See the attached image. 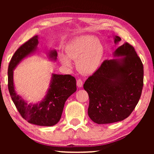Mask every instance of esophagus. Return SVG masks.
I'll use <instances>...</instances> for the list:
<instances>
[{
  "mask_svg": "<svg viewBox=\"0 0 154 154\" xmlns=\"http://www.w3.org/2000/svg\"><path fill=\"white\" fill-rule=\"evenodd\" d=\"M77 85L78 87H81L83 86V81L81 79H78L77 81Z\"/></svg>",
  "mask_w": 154,
  "mask_h": 154,
  "instance_id": "esophagus-1",
  "label": "esophagus"
}]
</instances>
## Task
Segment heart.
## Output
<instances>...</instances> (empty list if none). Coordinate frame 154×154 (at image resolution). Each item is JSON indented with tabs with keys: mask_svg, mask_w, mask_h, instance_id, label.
<instances>
[{
	"mask_svg": "<svg viewBox=\"0 0 154 154\" xmlns=\"http://www.w3.org/2000/svg\"><path fill=\"white\" fill-rule=\"evenodd\" d=\"M65 52L70 59L77 61L78 68L81 72L91 74L100 67L104 50L96 36L83 35L75 38L69 42L65 47ZM67 57L61 54L60 60L64 65L69 67L71 65V60Z\"/></svg>",
	"mask_w": 154,
	"mask_h": 154,
	"instance_id": "1",
	"label": "heart"
}]
</instances>
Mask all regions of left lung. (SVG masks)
<instances>
[{
  "mask_svg": "<svg viewBox=\"0 0 154 154\" xmlns=\"http://www.w3.org/2000/svg\"><path fill=\"white\" fill-rule=\"evenodd\" d=\"M121 38L116 35L114 43ZM120 58L104 60L83 85L89 97L88 114L97 124L128 117L138 104L143 85V66L134 48L124 43L114 52Z\"/></svg>",
  "mask_w": 154,
  "mask_h": 154,
  "instance_id": "left-lung-1",
  "label": "left lung"
}]
</instances>
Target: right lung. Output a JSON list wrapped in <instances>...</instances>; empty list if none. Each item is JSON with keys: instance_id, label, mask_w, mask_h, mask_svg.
Here are the masks:
<instances>
[{"instance_id": "obj_1", "label": "right lung", "mask_w": 154, "mask_h": 154, "mask_svg": "<svg viewBox=\"0 0 154 154\" xmlns=\"http://www.w3.org/2000/svg\"><path fill=\"white\" fill-rule=\"evenodd\" d=\"M38 43V36L34 35L13 55L8 65V87L13 103L23 119L35 125L51 126L60 121L65 101L76 91V79L71 75L52 74L46 96L39 103L28 104L17 94L13 82V70L23 59L36 51ZM48 56L55 61L57 51H50Z\"/></svg>"}]
</instances>
